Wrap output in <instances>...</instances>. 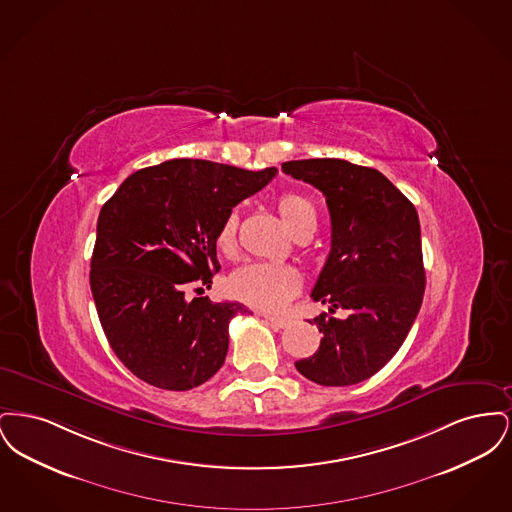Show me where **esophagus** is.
<instances>
[{
	"instance_id": "1",
	"label": "esophagus",
	"mask_w": 512,
	"mask_h": 512,
	"mask_svg": "<svg viewBox=\"0 0 512 512\" xmlns=\"http://www.w3.org/2000/svg\"><path fill=\"white\" fill-rule=\"evenodd\" d=\"M263 318L267 320L268 324H270L272 328H276V330H280V328H286V326L290 324V320L284 317H274V315H263Z\"/></svg>"
}]
</instances>
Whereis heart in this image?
<instances>
[{
	"mask_svg": "<svg viewBox=\"0 0 512 512\" xmlns=\"http://www.w3.org/2000/svg\"><path fill=\"white\" fill-rule=\"evenodd\" d=\"M278 213L293 236L301 232H315L317 211L309 199L303 195L284 194L276 201ZM238 219L236 215H228L220 222L217 230V247L224 257H234L238 242ZM230 293L245 305L274 313L284 309L295 293L301 288L299 272L288 265L276 263H251L238 268L228 280Z\"/></svg>",
	"mask_w": 512,
	"mask_h": 512,
	"instance_id": "heart-1",
	"label": "heart"
}]
</instances>
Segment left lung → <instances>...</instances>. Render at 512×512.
Instances as JSON below:
<instances>
[{"mask_svg":"<svg viewBox=\"0 0 512 512\" xmlns=\"http://www.w3.org/2000/svg\"><path fill=\"white\" fill-rule=\"evenodd\" d=\"M282 171L326 197L332 247L311 297L347 318H313L317 353L295 368L320 386H353L399 351L426 286L413 203L376 169L343 159L288 161ZM311 322V324H313Z\"/></svg>","mask_w":512,"mask_h":512,"instance_id":"obj_1","label":"left lung"}]
</instances>
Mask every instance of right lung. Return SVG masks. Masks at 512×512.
Masks as SVG:
<instances>
[{
  "label": "right lung",
  "instance_id": "add662e5",
  "mask_svg": "<svg viewBox=\"0 0 512 512\" xmlns=\"http://www.w3.org/2000/svg\"><path fill=\"white\" fill-rule=\"evenodd\" d=\"M276 172L172 159L130 174L101 207L90 286L107 341L134 376L186 391L217 374L228 324L247 309L188 292L211 288L220 222Z\"/></svg>",
  "mask_w": 512,
  "mask_h": 512
}]
</instances>
